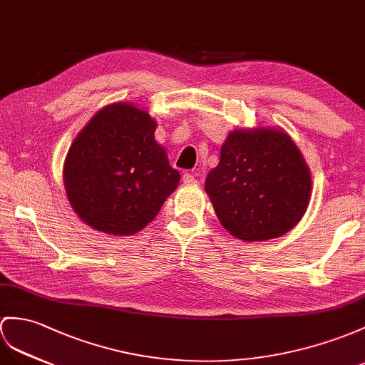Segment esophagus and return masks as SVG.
<instances>
[{"instance_id":"esophagus-1","label":"esophagus","mask_w":365,"mask_h":365,"mask_svg":"<svg viewBox=\"0 0 365 365\" xmlns=\"http://www.w3.org/2000/svg\"><path fill=\"white\" fill-rule=\"evenodd\" d=\"M182 182L185 185H192V184L197 182V178H195L192 173H184L182 175Z\"/></svg>"}]
</instances>
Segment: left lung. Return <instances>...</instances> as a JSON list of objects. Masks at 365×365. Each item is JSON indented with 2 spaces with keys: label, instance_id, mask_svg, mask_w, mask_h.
Segmentation results:
<instances>
[{
  "label": "left lung",
  "instance_id": "8db88e82",
  "mask_svg": "<svg viewBox=\"0 0 365 365\" xmlns=\"http://www.w3.org/2000/svg\"><path fill=\"white\" fill-rule=\"evenodd\" d=\"M220 223L243 242L285 235L307 212L311 173L283 130H234L204 185Z\"/></svg>",
  "mask_w": 365,
  "mask_h": 365
}]
</instances>
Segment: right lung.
Masks as SVG:
<instances>
[{
	"label": "right lung",
	"instance_id": "1",
	"mask_svg": "<svg viewBox=\"0 0 365 365\" xmlns=\"http://www.w3.org/2000/svg\"><path fill=\"white\" fill-rule=\"evenodd\" d=\"M155 130L145 110L118 102L97 111L78 133L65 159L63 182L83 223L131 235L153 221L181 178Z\"/></svg>",
	"mask_w": 365,
	"mask_h": 365
}]
</instances>
